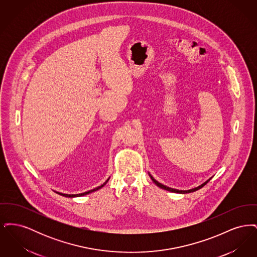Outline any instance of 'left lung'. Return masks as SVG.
Returning a JSON list of instances; mask_svg holds the SVG:
<instances>
[{
  "label": "left lung",
  "mask_w": 257,
  "mask_h": 257,
  "mask_svg": "<svg viewBox=\"0 0 257 257\" xmlns=\"http://www.w3.org/2000/svg\"><path fill=\"white\" fill-rule=\"evenodd\" d=\"M149 176H150V178H151V180L154 182V183L156 184L158 187L160 188H162V189H164V190H167V191H170V192H172V193H177V194H189V193H193V192H196L197 190H199V189H201L203 186H205L206 184L212 179V177L211 178H209L207 181H205L204 183L201 184V185H199L198 187H196V188H194V189H191V190H187V191H180V190H177V189H172V188H170V187H167V186H165V185H163V184L159 183L157 180H155L152 176H151V174L149 173Z\"/></svg>",
  "instance_id": "obj_1"
}]
</instances>
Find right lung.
I'll use <instances>...</instances> for the list:
<instances>
[{
	"label": "right lung",
	"mask_w": 257,
	"mask_h": 257,
	"mask_svg": "<svg viewBox=\"0 0 257 257\" xmlns=\"http://www.w3.org/2000/svg\"><path fill=\"white\" fill-rule=\"evenodd\" d=\"M109 179H110V177L104 182V183L102 184L101 186H99L97 188H94V189H92V190H90V191H87V192H85V193H82V194H77V195H67V194H62V193H58V194H60L61 196H66V197H76V196H86V195H88V194H90V193H92V192H95V191H98L99 189H101L102 187H104L107 182L109 181Z\"/></svg>",
	"instance_id": "right-lung-1"
}]
</instances>
